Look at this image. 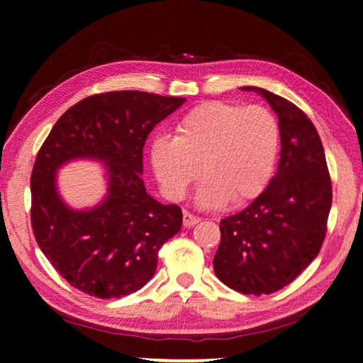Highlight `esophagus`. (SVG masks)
Segmentation results:
<instances>
[{"label":"esophagus","instance_id":"esophagus-1","mask_svg":"<svg viewBox=\"0 0 363 363\" xmlns=\"http://www.w3.org/2000/svg\"><path fill=\"white\" fill-rule=\"evenodd\" d=\"M182 218H184V219H182L184 227H194L196 223H199V218L194 216V214L189 213V211H184Z\"/></svg>","mask_w":363,"mask_h":363}]
</instances>
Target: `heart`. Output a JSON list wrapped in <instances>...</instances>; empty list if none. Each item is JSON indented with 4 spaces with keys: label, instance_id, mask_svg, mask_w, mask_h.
<instances>
[{
    "label": "heart",
    "instance_id": "1",
    "mask_svg": "<svg viewBox=\"0 0 363 363\" xmlns=\"http://www.w3.org/2000/svg\"><path fill=\"white\" fill-rule=\"evenodd\" d=\"M279 143V123L267 108L211 101L184 115L174 138H153L150 162L169 199H182L201 168L206 179L196 194L200 206L218 208L227 200L243 205L269 184Z\"/></svg>",
    "mask_w": 363,
    "mask_h": 363
}]
</instances>
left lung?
I'll return each mask as SVG.
<instances>
[{"label":"left lung","mask_w":363,"mask_h":363,"mask_svg":"<svg viewBox=\"0 0 363 363\" xmlns=\"http://www.w3.org/2000/svg\"><path fill=\"white\" fill-rule=\"evenodd\" d=\"M256 91L279 116V169L243 211L220 220L213 259L216 277L243 294H270L290 285L322 248L331 208V179L320 136L293 102Z\"/></svg>","instance_id":"obj_1"}]
</instances>
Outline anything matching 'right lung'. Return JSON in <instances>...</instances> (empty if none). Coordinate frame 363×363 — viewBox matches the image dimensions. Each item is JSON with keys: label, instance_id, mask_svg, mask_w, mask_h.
Instances as JSON below:
<instances>
[{"label": "right lung", "instance_id": "right-lung-1", "mask_svg": "<svg viewBox=\"0 0 363 363\" xmlns=\"http://www.w3.org/2000/svg\"><path fill=\"white\" fill-rule=\"evenodd\" d=\"M184 97L110 91L79 101L60 116L36 155L32 229L52 267L89 296L113 299L143 288L157 270L158 250L181 230L182 211L147 194L143 150L150 131ZM75 157L108 164L109 192L78 212L58 196L55 171Z\"/></svg>", "mask_w": 363, "mask_h": 363}]
</instances>
